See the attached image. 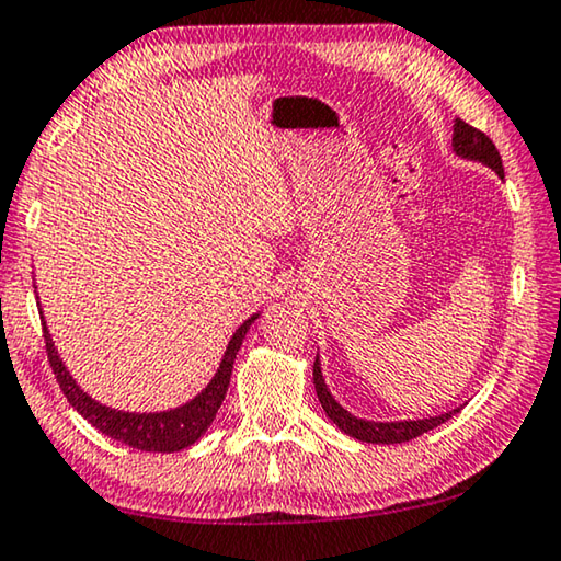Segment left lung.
I'll list each match as a JSON object with an SVG mask.
<instances>
[{
	"label": "left lung",
	"mask_w": 561,
	"mask_h": 561,
	"mask_svg": "<svg viewBox=\"0 0 561 561\" xmlns=\"http://www.w3.org/2000/svg\"><path fill=\"white\" fill-rule=\"evenodd\" d=\"M450 148H454V153L458 158L486 165V169L496 171L499 179L504 181V165H501V156H499L496 146L491 144L489 136H483L481 130H476L473 125H468L461 118H456L454 121V138H450ZM312 378H314L317 398H320V403H322L324 413H328L330 421L337 425L342 433H347V436H353V438L363 440V443H405V440H413L417 436H423V433L438 428L440 423H446L448 417H454L458 411H461V408H454V411L440 413V415H431V417H421V421H365V417L353 415L347 411V408H342L337 400H334V396L328 388V382H324L320 355L314 357Z\"/></svg>",
	"instance_id": "1"
}]
</instances>
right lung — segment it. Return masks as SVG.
<instances>
[{"instance_id": "1", "label": "right lung", "mask_w": 561, "mask_h": 561, "mask_svg": "<svg viewBox=\"0 0 561 561\" xmlns=\"http://www.w3.org/2000/svg\"><path fill=\"white\" fill-rule=\"evenodd\" d=\"M254 320H259V312L241 322L239 330L231 334L229 345L224 350L219 370L214 373V378L208 380V386L201 390L198 396H194L183 405L169 408V411H153V413L118 411V408L100 403V400H95L90 392L82 390L78 386V380H75L70 370H67V365L62 363V357L57 353L53 342V334L47 330L45 314H42V330H45L49 365H53L65 398L70 400V405L85 417L90 425H95L100 433H105V436H111L113 440H121L130 448L153 450V454H175V450L194 446V443L208 431V425L214 423L224 398H227L233 360H237L241 342H244Z\"/></svg>"}]
</instances>
